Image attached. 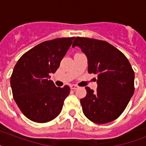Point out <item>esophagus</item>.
I'll use <instances>...</instances> for the list:
<instances>
[{
	"instance_id": "34e87169",
	"label": "esophagus",
	"mask_w": 146,
	"mask_h": 146,
	"mask_svg": "<svg viewBox=\"0 0 146 146\" xmlns=\"http://www.w3.org/2000/svg\"><path fill=\"white\" fill-rule=\"evenodd\" d=\"M70 88L71 89H78V86H76V85H71Z\"/></svg>"
}]
</instances>
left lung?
Returning a JSON list of instances; mask_svg holds the SVG:
<instances>
[{
	"label": "left lung",
	"instance_id": "8db88e82",
	"mask_svg": "<svg viewBox=\"0 0 146 146\" xmlns=\"http://www.w3.org/2000/svg\"><path fill=\"white\" fill-rule=\"evenodd\" d=\"M78 46L86 55L88 72L97 74L98 87L80 99L85 116L92 122L103 124L119 117L134 93V71L126 56L108 42L76 37Z\"/></svg>",
	"mask_w": 146,
	"mask_h": 146
}]
</instances>
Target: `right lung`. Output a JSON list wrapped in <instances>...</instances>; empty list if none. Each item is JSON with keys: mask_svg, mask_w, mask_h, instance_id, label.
<instances>
[{"mask_svg": "<svg viewBox=\"0 0 146 146\" xmlns=\"http://www.w3.org/2000/svg\"><path fill=\"white\" fill-rule=\"evenodd\" d=\"M75 37L46 41L26 52L10 77L13 96L22 113L36 123H47L59 115L70 88L55 86L54 73Z\"/></svg>", "mask_w": 146, "mask_h": 146, "instance_id": "1", "label": "right lung"}]
</instances>
